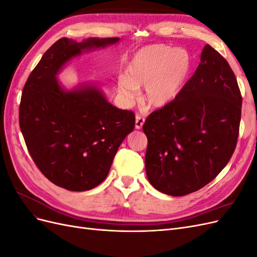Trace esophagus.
Masks as SVG:
<instances>
[{"mask_svg":"<svg viewBox=\"0 0 257 257\" xmlns=\"http://www.w3.org/2000/svg\"><path fill=\"white\" fill-rule=\"evenodd\" d=\"M144 123H145V119L143 118V116L137 114L136 115V121H135V127L137 130H141L143 127V125H144Z\"/></svg>","mask_w":257,"mask_h":257,"instance_id":"1","label":"esophagus"}]
</instances>
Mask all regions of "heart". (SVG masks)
<instances>
[{"mask_svg":"<svg viewBox=\"0 0 257 257\" xmlns=\"http://www.w3.org/2000/svg\"><path fill=\"white\" fill-rule=\"evenodd\" d=\"M193 68L188 50L167 45H150L139 49L120 76L116 90L124 103L131 104L144 88V100L151 107L163 108L181 94Z\"/></svg>","mask_w":257,"mask_h":257,"instance_id":"b5f03b06","label":"heart"}]
</instances>
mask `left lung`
Instances as JSON below:
<instances>
[{
	"instance_id": "left-lung-1",
	"label": "left lung",
	"mask_w": 257,
	"mask_h": 257,
	"mask_svg": "<svg viewBox=\"0 0 257 257\" xmlns=\"http://www.w3.org/2000/svg\"><path fill=\"white\" fill-rule=\"evenodd\" d=\"M241 105L227 61L206 45L181 94L152 112L143 126L146 173L153 188L184 196L211 182L235 151Z\"/></svg>"
}]
</instances>
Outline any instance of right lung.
Masks as SVG:
<instances>
[{
    "label": "right lung",
    "instance_id": "obj_1",
    "mask_svg": "<svg viewBox=\"0 0 257 257\" xmlns=\"http://www.w3.org/2000/svg\"><path fill=\"white\" fill-rule=\"evenodd\" d=\"M119 42L61 38L23 88L19 124L28 150L43 175L68 191H89L105 180L120 145L134 130L135 114L111 105L96 83L67 89L58 75L72 60Z\"/></svg>",
    "mask_w": 257,
    "mask_h": 257
}]
</instances>
